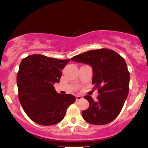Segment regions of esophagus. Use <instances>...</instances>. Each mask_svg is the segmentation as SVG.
<instances>
[{
  "mask_svg": "<svg viewBox=\"0 0 148 148\" xmlns=\"http://www.w3.org/2000/svg\"><path fill=\"white\" fill-rule=\"evenodd\" d=\"M83 96L82 95H76V100H81L83 99Z\"/></svg>",
  "mask_w": 148,
  "mask_h": 148,
  "instance_id": "esophagus-1",
  "label": "esophagus"
}]
</instances>
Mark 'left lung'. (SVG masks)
<instances>
[{"label":"left lung","mask_w":148,"mask_h":148,"mask_svg":"<svg viewBox=\"0 0 148 148\" xmlns=\"http://www.w3.org/2000/svg\"><path fill=\"white\" fill-rule=\"evenodd\" d=\"M92 69V84L98 89L97 100L89 95L84 98L89 108L82 112L84 119L93 125L112 121L121 112L129 91L130 73L125 60L108 49L88 51L71 58Z\"/></svg>","instance_id":"1"}]
</instances>
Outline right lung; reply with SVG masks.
<instances>
[{"label": "right lung", "instance_id": "1", "mask_svg": "<svg viewBox=\"0 0 148 148\" xmlns=\"http://www.w3.org/2000/svg\"><path fill=\"white\" fill-rule=\"evenodd\" d=\"M69 61L39 54L21 61L16 79L19 101L25 113L38 124L59 123L69 106L75 101V97L58 93L53 86L60 82L61 70Z\"/></svg>", "mask_w": 148, "mask_h": 148}]
</instances>
